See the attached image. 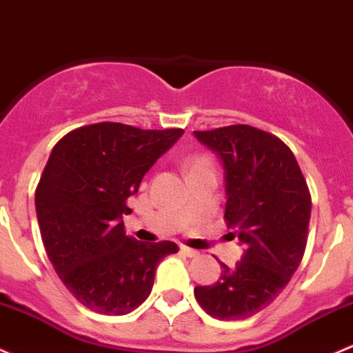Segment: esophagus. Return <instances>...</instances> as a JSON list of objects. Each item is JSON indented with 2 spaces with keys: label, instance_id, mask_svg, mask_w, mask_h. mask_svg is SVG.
Masks as SVG:
<instances>
[{
  "label": "esophagus",
  "instance_id": "1",
  "mask_svg": "<svg viewBox=\"0 0 353 353\" xmlns=\"http://www.w3.org/2000/svg\"><path fill=\"white\" fill-rule=\"evenodd\" d=\"M181 252H184L188 257H198V255H199V252L196 250V248L188 247V245H181Z\"/></svg>",
  "mask_w": 353,
  "mask_h": 353
}]
</instances>
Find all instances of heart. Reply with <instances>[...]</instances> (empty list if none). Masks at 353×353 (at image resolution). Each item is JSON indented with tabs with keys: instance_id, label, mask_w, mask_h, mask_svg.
Instances as JSON below:
<instances>
[{
	"instance_id": "1",
	"label": "heart",
	"mask_w": 353,
	"mask_h": 353,
	"mask_svg": "<svg viewBox=\"0 0 353 353\" xmlns=\"http://www.w3.org/2000/svg\"><path fill=\"white\" fill-rule=\"evenodd\" d=\"M201 169H213V161L205 154H198L194 157L189 159V172Z\"/></svg>"
}]
</instances>
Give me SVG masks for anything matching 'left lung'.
Instances as JSON below:
<instances>
[{
	"instance_id": "1",
	"label": "left lung",
	"mask_w": 353,
	"mask_h": 353,
	"mask_svg": "<svg viewBox=\"0 0 353 353\" xmlns=\"http://www.w3.org/2000/svg\"><path fill=\"white\" fill-rule=\"evenodd\" d=\"M225 169V221L245 252L196 301L218 320H245L269 306L291 281L306 250L311 194L298 161L279 137L250 125L194 132Z\"/></svg>"
}]
</instances>
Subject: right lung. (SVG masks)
I'll list each match as a JSON object with an SVG mask.
<instances>
[{
    "label": "right lung",
    "instance_id": "right-lung-1",
    "mask_svg": "<svg viewBox=\"0 0 353 353\" xmlns=\"http://www.w3.org/2000/svg\"><path fill=\"white\" fill-rule=\"evenodd\" d=\"M184 133L103 121L62 137L35 191L47 257L70 294L99 314L132 313L148 298L157 264L177 245L139 242L121 214L142 177Z\"/></svg>",
    "mask_w": 353,
    "mask_h": 353
}]
</instances>
